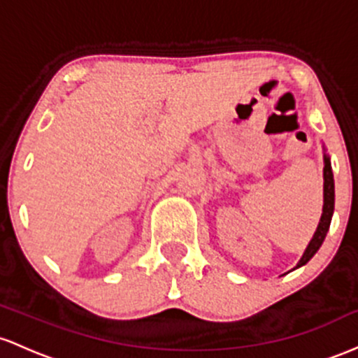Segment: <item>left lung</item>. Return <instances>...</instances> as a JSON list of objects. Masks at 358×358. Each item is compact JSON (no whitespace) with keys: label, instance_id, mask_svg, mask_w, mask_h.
I'll return each mask as SVG.
<instances>
[{"label":"left lung","instance_id":"8db88e82","mask_svg":"<svg viewBox=\"0 0 358 358\" xmlns=\"http://www.w3.org/2000/svg\"><path fill=\"white\" fill-rule=\"evenodd\" d=\"M323 164H324V167H323V213H321V218H320L318 227H316L315 235H313V238L309 240L306 250L303 252V257H301L299 262L296 264V267L292 268V271L306 266L309 260L315 257L316 252L320 250L321 243L324 242V236H327L328 230H330L333 210H335V180H333L330 155L327 154V148L324 147H323Z\"/></svg>","mask_w":358,"mask_h":358}]
</instances>
